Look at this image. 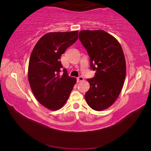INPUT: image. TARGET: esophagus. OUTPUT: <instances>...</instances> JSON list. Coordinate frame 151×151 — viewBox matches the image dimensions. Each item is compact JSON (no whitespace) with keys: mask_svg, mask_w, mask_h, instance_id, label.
Masks as SVG:
<instances>
[{"mask_svg":"<svg viewBox=\"0 0 151 151\" xmlns=\"http://www.w3.org/2000/svg\"><path fill=\"white\" fill-rule=\"evenodd\" d=\"M77 79V82H82V81H83V80H84V78H83L82 76H78V78H76Z\"/></svg>","mask_w":151,"mask_h":151,"instance_id":"34e87169","label":"esophagus"}]
</instances>
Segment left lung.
<instances>
[{"label":"left lung","instance_id":"obj_1","mask_svg":"<svg viewBox=\"0 0 151 151\" xmlns=\"http://www.w3.org/2000/svg\"><path fill=\"white\" fill-rule=\"evenodd\" d=\"M79 39L90 57L95 75L87 80L90 88L85 94L89 106L101 111L113 104L124 83L126 64L118 40L103 30H83Z\"/></svg>","mask_w":151,"mask_h":151}]
</instances>
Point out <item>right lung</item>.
Returning a JSON list of instances; mask_svg holds the SVG:
<instances>
[{
	"instance_id": "add662e5",
	"label": "right lung",
	"mask_w": 151,
	"mask_h": 151,
	"mask_svg": "<svg viewBox=\"0 0 151 151\" xmlns=\"http://www.w3.org/2000/svg\"><path fill=\"white\" fill-rule=\"evenodd\" d=\"M78 31L49 33L35 45L28 66V80L38 102L49 109L58 110L68 100L76 79L63 69L61 55L78 39Z\"/></svg>"
}]
</instances>
